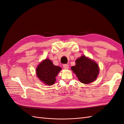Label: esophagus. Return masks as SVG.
Instances as JSON below:
<instances>
[{"instance_id":"34e87169","label":"esophagus","mask_w":124,"mask_h":124,"mask_svg":"<svg viewBox=\"0 0 124 124\" xmlns=\"http://www.w3.org/2000/svg\"><path fill=\"white\" fill-rule=\"evenodd\" d=\"M63 68L65 69H68L69 68V65H67V64H65L63 65Z\"/></svg>"}]
</instances>
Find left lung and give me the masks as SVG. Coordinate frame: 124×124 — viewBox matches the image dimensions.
Masks as SVG:
<instances>
[{
	"label": "left lung",
	"mask_w": 124,
	"mask_h": 124,
	"mask_svg": "<svg viewBox=\"0 0 124 124\" xmlns=\"http://www.w3.org/2000/svg\"><path fill=\"white\" fill-rule=\"evenodd\" d=\"M76 62V66L71 69L81 83L89 84L96 79L99 69L96 62L83 55L77 59Z\"/></svg>",
	"instance_id": "8db88e82"
}]
</instances>
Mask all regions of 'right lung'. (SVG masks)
<instances>
[{"label":"right lung","mask_w":124,"mask_h":124,"mask_svg":"<svg viewBox=\"0 0 124 124\" xmlns=\"http://www.w3.org/2000/svg\"><path fill=\"white\" fill-rule=\"evenodd\" d=\"M61 69V67L54 65L51 60L46 59L37 67L36 73L37 77L44 84L52 85L56 81L55 77Z\"/></svg>","instance_id":"right-lung-1"}]
</instances>
